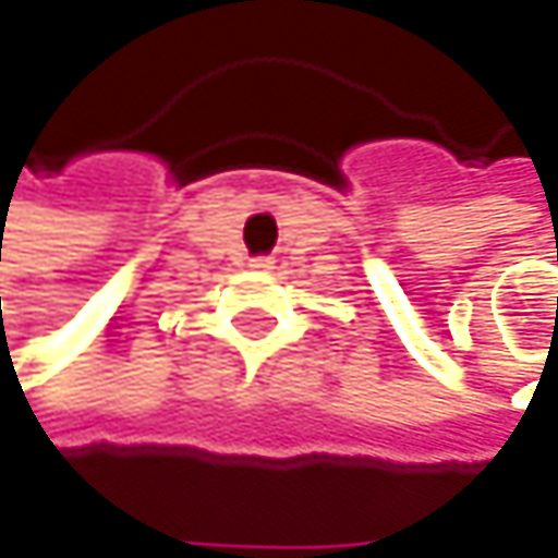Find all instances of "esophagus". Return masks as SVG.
<instances>
[{"mask_svg": "<svg viewBox=\"0 0 558 558\" xmlns=\"http://www.w3.org/2000/svg\"><path fill=\"white\" fill-rule=\"evenodd\" d=\"M252 268H255V271H271L275 262H271L268 255H262V258H252Z\"/></svg>", "mask_w": 558, "mask_h": 558, "instance_id": "esophagus-1", "label": "esophagus"}]
</instances>
